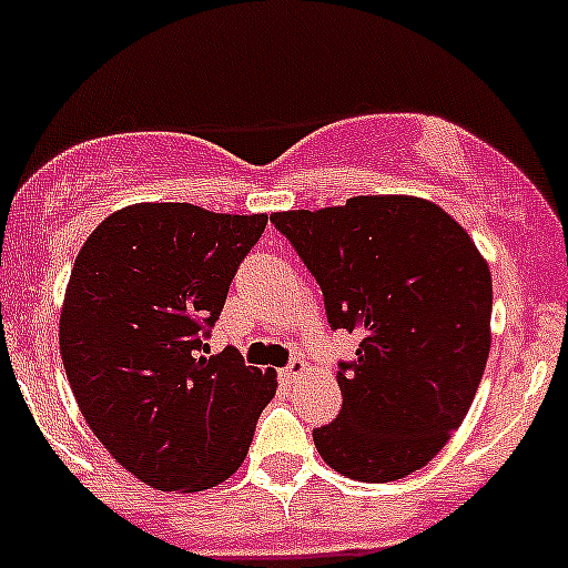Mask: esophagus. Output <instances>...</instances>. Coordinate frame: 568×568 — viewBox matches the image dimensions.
<instances>
[{"label":"esophagus","instance_id":"obj_1","mask_svg":"<svg viewBox=\"0 0 568 568\" xmlns=\"http://www.w3.org/2000/svg\"><path fill=\"white\" fill-rule=\"evenodd\" d=\"M304 372H307V361H304V358H294V361H291V364L283 369V377L294 383V379L302 377Z\"/></svg>","mask_w":568,"mask_h":568}]
</instances>
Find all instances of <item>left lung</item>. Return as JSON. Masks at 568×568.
Wrapping results in <instances>:
<instances>
[{
    "instance_id": "1",
    "label": "left lung",
    "mask_w": 568,
    "mask_h": 568,
    "mask_svg": "<svg viewBox=\"0 0 568 568\" xmlns=\"http://www.w3.org/2000/svg\"><path fill=\"white\" fill-rule=\"evenodd\" d=\"M272 223L321 285L332 328L361 336L336 372L339 417L313 432L321 458L358 483L423 469L469 413L490 353L494 285L471 236L417 196Z\"/></svg>"
}]
</instances>
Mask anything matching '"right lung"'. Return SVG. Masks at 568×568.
I'll list each match as a JSON object with an SVG mask.
<instances>
[{"mask_svg": "<svg viewBox=\"0 0 568 568\" xmlns=\"http://www.w3.org/2000/svg\"><path fill=\"white\" fill-rule=\"evenodd\" d=\"M266 215L161 202L104 217L74 258L59 347L74 402L123 469L155 490L215 488L247 456L274 372L207 355L229 285Z\"/></svg>", "mask_w": 568, "mask_h": 568, "instance_id": "obj_1", "label": "right lung"}]
</instances>
